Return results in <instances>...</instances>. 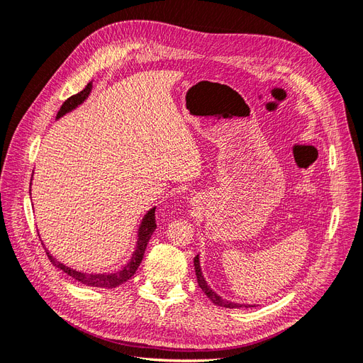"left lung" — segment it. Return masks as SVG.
<instances>
[{"label": "left lung", "instance_id": "8db88e82", "mask_svg": "<svg viewBox=\"0 0 363 363\" xmlns=\"http://www.w3.org/2000/svg\"><path fill=\"white\" fill-rule=\"evenodd\" d=\"M194 265H195V276H196V281H199V286L203 289V292L208 296V300H211L212 303H215L216 306H221V307H228V309H236V307H242V304H238V303H232V301H225L223 300L221 296H219L216 292L212 291V288L208 286L207 281L204 280V276L201 272V268H200V257L195 256L194 259ZM244 307H248V306H244Z\"/></svg>", "mask_w": 363, "mask_h": 363}]
</instances>
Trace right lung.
<instances>
[{"label":"right lung","instance_id":"right-lung-1","mask_svg":"<svg viewBox=\"0 0 363 363\" xmlns=\"http://www.w3.org/2000/svg\"><path fill=\"white\" fill-rule=\"evenodd\" d=\"M91 89H92V83H87V86L84 87L82 92L69 96L68 100L62 104L60 111L57 113V118H60L62 115L72 111V108H75L79 104H82L87 98V95H89ZM155 230H156V207H152L151 211L144 216V219H142V224L139 227V238H138L136 250L133 252V256H131V260L127 263V265L123 269L116 271L115 274H86V272H80V271H75V269L65 267L63 263L57 262L50 255L48 250H47V256H48V259L51 260L54 267H57L63 272H67L68 276H71L75 280H79L80 283L86 284V286L107 288V289L118 288L119 284H123V283H125L127 280L133 277V274L136 272V269L140 265L142 257H144L147 244H148V240H150V238H151V235H152V232H155Z\"/></svg>","mask_w":363,"mask_h":363}]
</instances>
